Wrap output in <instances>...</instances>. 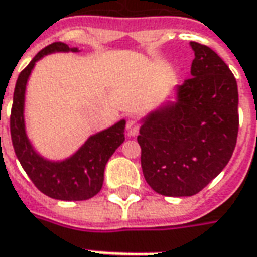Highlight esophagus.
<instances>
[{
    "label": "esophagus",
    "instance_id": "34e87169",
    "mask_svg": "<svg viewBox=\"0 0 257 257\" xmlns=\"http://www.w3.org/2000/svg\"><path fill=\"white\" fill-rule=\"evenodd\" d=\"M125 130H127V134L130 137H134L139 134V130H140V124L136 121V120H128L127 124H125Z\"/></svg>",
    "mask_w": 257,
    "mask_h": 257
}]
</instances>
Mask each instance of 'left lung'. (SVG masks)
<instances>
[{
	"label": "left lung",
	"instance_id": "obj_1",
	"mask_svg": "<svg viewBox=\"0 0 257 257\" xmlns=\"http://www.w3.org/2000/svg\"><path fill=\"white\" fill-rule=\"evenodd\" d=\"M192 77L143 118L137 141L144 178L165 197H192L226 167L239 130L237 83L209 46L191 42Z\"/></svg>",
	"mask_w": 257,
	"mask_h": 257
}]
</instances>
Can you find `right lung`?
<instances>
[{
	"label": "right lung",
	"instance_id": "1",
	"mask_svg": "<svg viewBox=\"0 0 257 257\" xmlns=\"http://www.w3.org/2000/svg\"><path fill=\"white\" fill-rule=\"evenodd\" d=\"M52 52H79V49L69 48L63 42H53L36 53L21 72L14 90L10 117L12 146L22 168L42 194L60 201H84L94 197L101 189L108 158L124 141L125 121L120 120L110 128L90 136L73 156L63 161H49L39 156L25 133V89L36 60Z\"/></svg>",
	"mask_w": 257,
	"mask_h": 257
}]
</instances>
